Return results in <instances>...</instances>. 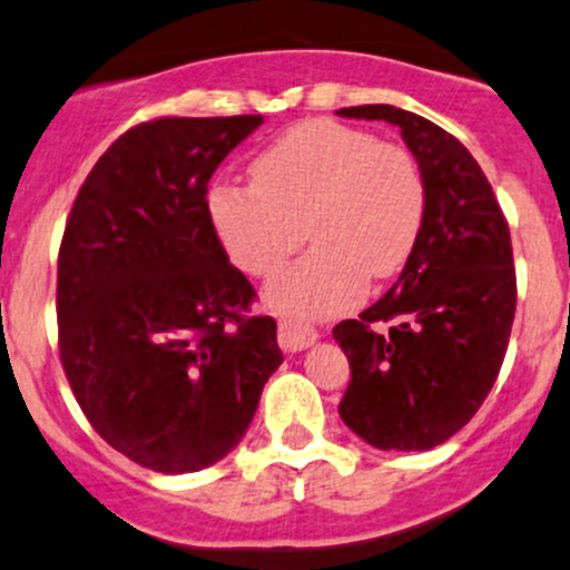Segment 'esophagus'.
Returning <instances> with one entry per match:
<instances>
[{"mask_svg":"<svg viewBox=\"0 0 570 570\" xmlns=\"http://www.w3.org/2000/svg\"><path fill=\"white\" fill-rule=\"evenodd\" d=\"M316 331L314 327L303 325V322L295 320H281L278 325V344L284 352H303L308 346H314Z\"/></svg>","mask_w":570,"mask_h":570,"instance_id":"1","label":"esophagus"}]
</instances>
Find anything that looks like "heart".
Returning <instances> with one entry per match:
<instances>
[{
    "label": "heart",
    "mask_w": 570,
    "mask_h": 570,
    "mask_svg": "<svg viewBox=\"0 0 570 570\" xmlns=\"http://www.w3.org/2000/svg\"><path fill=\"white\" fill-rule=\"evenodd\" d=\"M254 183L220 179L207 215L229 259L269 278L303 243L314 248L269 284L267 301L295 316L355 305L368 275L410 262L426 224V179L406 147L335 119H303L250 160Z\"/></svg>",
    "instance_id": "heart-1"
}]
</instances>
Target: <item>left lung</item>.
Returning <instances> with one entry per match:
<instances>
[{"label":"left lung","instance_id":"obj_1","mask_svg":"<svg viewBox=\"0 0 570 570\" xmlns=\"http://www.w3.org/2000/svg\"><path fill=\"white\" fill-rule=\"evenodd\" d=\"M338 114L395 125L426 179V224L393 289L333 327L352 368L341 421L380 451H429L500 374L517 314L511 232L478 160L440 125L387 104Z\"/></svg>","mask_w":570,"mask_h":570}]
</instances>
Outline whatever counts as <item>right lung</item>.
Here are the masks:
<instances>
[{
	"mask_svg": "<svg viewBox=\"0 0 570 570\" xmlns=\"http://www.w3.org/2000/svg\"><path fill=\"white\" fill-rule=\"evenodd\" d=\"M265 119L164 117L83 179L57 265L59 357L106 442L147 470L196 472L243 440L284 355L273 316L207 215L220 160Z\"/></svg>",
	"mask_w": 570,
	"mask_h": 570,
	"instance_id": "obj_1",
	"label": "right lung"
}]
</instances>
